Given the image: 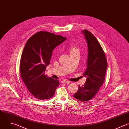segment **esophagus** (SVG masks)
Returning <instances> with one entry per match:
<instances>
[{
    "label": "esophagus",
    "instance_id": "1",
    "mask_svg": "<svg viewBox=\"0 0 129 129\" xmlns=\"http://www.w3.org/2000/svg\"><path fill=\"white\" fill-rule=\"evenodd\" d=\"M70 81H67V80H63L62 81H61V83H66V84H69L70 83Z\"/></svg>",
    "mask_w": 129,
    "mask_h": 129
}]
</instances>
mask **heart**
Here are the masks:
<instances>
[{
  "mask_svg": "<svg viewBox=\"0 0 129 129\" xmlns=\"http://www.w3.org/2000/svg\"><path fill=\"white\" fill-rule=\"evenodd\" d=\"M69 51L70 54L80 53V49L76 45H71L69 47Z\"/></svg>",
  "mask_w": 129,
  "mask_h": 129,
  "instance_id": "1",
  "label": "heart"
}]
</instances>
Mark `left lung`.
I'll return each mask as SVG.
<instances>
[{
	"label": "left lung",
	"instance_id": "1",
	"mask_svg": "<svg viewBox=\"0 0 129 129\" xmlns=\"http://www.w3.org/2000/svg\"><path fill=\"white\" fill-rule=\"evenodd\" d=\"M88 46L87 67L83 73L86 81L74 95L76 99L82 101L91 100L103 84L107 68L105 54L95 37L89 31H82Z\"/></svg>",
	"mask_w": 129,
	"mask_h": 129
}]
</instances>
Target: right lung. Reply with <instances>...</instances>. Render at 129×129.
Segmentation results:
<instances>
[{"label":"right lung","instance_id":"right-lung-1","mask_svg":"<svg viewBox=\"0 0 129 129\" xmlns=\"http://www.w3.org/2000/svg\"><path fill=\"white\" fill-rule=\"evenodd\" d=\"M67 40L66 37L41 31L31 37L23 50L20 74L27 89L38 100L52 98L59 85L58 80L45 74L53 50Z\"/></svg>","mask_w":129,"mask_h":129}]
</instances>
